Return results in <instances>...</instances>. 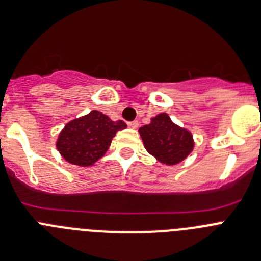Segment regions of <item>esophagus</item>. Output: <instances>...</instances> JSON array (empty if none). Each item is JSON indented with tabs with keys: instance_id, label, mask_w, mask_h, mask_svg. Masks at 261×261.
<instances>
[{
	"instance_id": "34e87169",
	"label": "esophagus",
	"mask_w": 261,
	"mask_h": 261,
	"mask_svg": "<svg viewBox=\"0 0 261 261\" xmlns=\"http://www.w3.org/2000/svg\"><path fill=\"white\" fill-rule=\"evenodd\" d=\"M128 126H130L131 128H138V127H139V122H138V121L128 122Z\"/></svg>"
}]
</instances>
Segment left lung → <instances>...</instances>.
Here are the masks:
<instances>
[{
	"mask_svg": "<svg viewBox=\"0 0 261 261\" xmlns=\"http://www.w3.org/2000/svg\"><path fill=\"white\" fill-rule=\"evenodd\" d=\"M148 153L165 165L182 163L194 149V138L186 128L175 125L166 113L151 118V123L139 128Z\"/></svg>",
	"mask_w": 261,
	"mask_h": 261,
	"instance_id": "obj_1",
	"label": "left lung"
}]
</instances>
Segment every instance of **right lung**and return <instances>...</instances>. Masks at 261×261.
I'll return each mask as SVG.
<instances>
[{"mask_svg": "<svg viewBox=\"0 0 261 261\" xmlns=\"http://www.w3.org/2000/svg\"><path fill=\"white\" fill-rule=\"evenodd\" d=\"M126 127L123 121H112L101 112L92 110L66 123L56 147L67 163L84 168L92 166L107 153L117 131Z\"/></svg>", "mask_w": 261, "mask_h": 261, "instance_id": "right-lung-1", "label": "right lung"}]
</instances>
